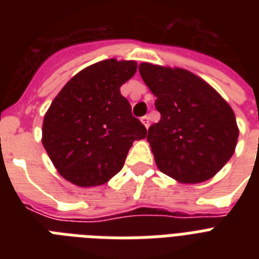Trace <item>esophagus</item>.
<instances>
[{"instance_id":"esophagus-1","label":"esophagus","mask_w":259,"mask_h":259,"mask_svg":"<svg viewBox=\"0 0 259 259\" xmlns=\"http://www.w3.org/2000/svg\"><path fill=\"white\" fill-rule=\"evenodd\" d=\"M141 122H142V123H144V125H145L146 129L149 127V117H148V115H145V117H142L141 118Z\"/></svg>"}]
</instances>
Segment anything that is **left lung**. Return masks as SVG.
Wrapping results in <instances>:
<instances>
[{"mask_svg": "<svg viewBox=\"0 0 259 259\" xmlns=\"http://www.w3.org/2000/svg\"><path fill=\"white\" fill-rule=\"evenodd\" d=\"M161 118L148 130L158 169L185 184L211 179L233 156L239 130L233 109L203 79L181 68L142 63Z\"/></svg>", "mask_w": 259, "mask_h": 259, "instance_id": "obj_1", "label": "left lung"}]
</instances>
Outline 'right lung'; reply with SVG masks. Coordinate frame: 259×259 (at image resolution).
I'll return each instance as SVG.
<instances>
[{
	"instance_id": "right-lung-1",
	"label": "right lung",
	"mask_w": 259,
	"mask_h": 259,
	"mask_svg": "<svg viewBox=\"0 0 259 259\" xmlns=\"http://www.w3.org/2000/svg\"><path fill=\"white\" fill-rule=\"evenodd\" d=\"M136 71V62H99L75 75L51 103L42 145L72 184H105L122 169L133 141L146 137L145 126L119 91Z\"/></svg>"
}]
</instances>
